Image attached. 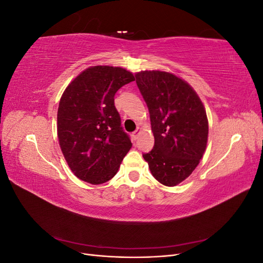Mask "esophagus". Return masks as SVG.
Segmentation results:
<instances>
[{
    "mask_svg": "<svg viewBox=\"0 0 263 263\" xmlns=\"http://www.w3.org/2000/svg\"><path fill=\"white\" fill-rule=\"evenodd\" d=\"M140 133H141V129H140V128H137L136 130H135V132L133 133V135H132L133 138H134L135 140L138 139V136H139V135H140Z\"/></svg>",
    "mask_w": 263,
    "mask_h": 263,
    "instance_id": "1",
    "label": "esophagus"
}]
</instances>
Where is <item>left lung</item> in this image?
I'll return each instance as SVG.
<instances>
[{
  "instance_id": "obj_1",
  "label": "left lung",
  "mask_w": 263,
  "mask_h": 263,
  "mask_svg": "<svg viewBox=\"0 0 263 263\" xmlns=\"http://www.w3.org/2000/svg\"><path fill=\"white\" fill-rule=\"evenodd\" d=\"M135 77L155 137L153 150L142 157L158 182L176 186L192 174L208 146L205 107L193 87L171 72L145 70Z\"/></svg>"
}]
</instances>
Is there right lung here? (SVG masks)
I'll list each match as a JSON object with an SVG mask.
<instances>
[{"mask_svg": "<svg viewBox=\"0 0 263 263\" xmlns=\"http://www.w3.org/2000/svg\"><path fill=\"white\" fill-rule=\"evenodd\" d=\"M135 81L121 67L93 66L83 70L66 87L59 102L57 134L71 171L98 185L117 173L133 144L121 127L114 95Z\"/></svg>", "mask_w": 263, "mask_h": 263, "instance_id": "right-lung-1", "label": "right lung"}]
</instances>
